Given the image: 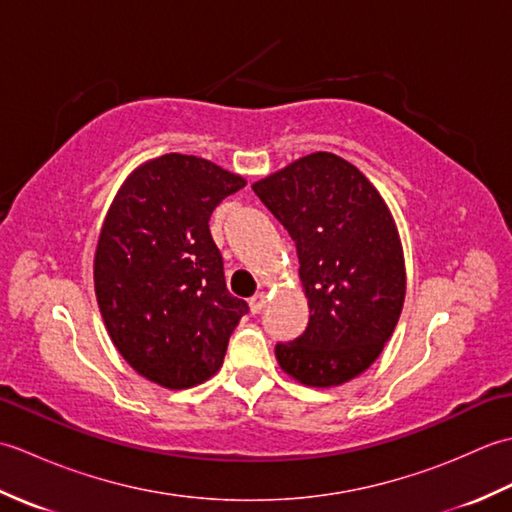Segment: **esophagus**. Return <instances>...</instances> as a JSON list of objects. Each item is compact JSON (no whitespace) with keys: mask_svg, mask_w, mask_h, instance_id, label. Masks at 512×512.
Wrapping results in <instances>:
<instances>
[{"mask_svg":"<svg viewBox=\"0 0 512 512\" xmlns=\"http://www.w3.org/2000/svg\"><path fill=\"white\" fill-rule=\"evenodd\" d=\"M248 306H250V312H253V314L262 312L264 306H266V295H264V292H259V295H255L253 299H250Z\"/></svg>","mask_w":512,"mask_h":512,"instance_id":"1","label":"esophagus"}]
</instances>
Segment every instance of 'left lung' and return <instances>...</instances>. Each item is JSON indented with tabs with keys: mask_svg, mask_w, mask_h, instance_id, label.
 Listing matches in <instances>:
<instances>
[{
	"mask_svg": "<svg viewBox=\"0 0 512 512\" xmlns=\"http://www.w3.org/2000/svg\"><path fill=\"white\" fill-rule=\"evenodd\" d=\"M253 191L295 239L310 308L306 332L277 343V363L301 385H343L380 356L405 303L394 215L374 184L330 151L290 162Z\"/></svg>",
	"mask_w": 512,
	"mask_h": 512,
	"instance_id": "8db88e82",
	"label": "left lung"
}]
</instances>
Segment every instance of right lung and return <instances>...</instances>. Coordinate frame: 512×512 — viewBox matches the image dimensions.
Here are the masks:
<instances>
[{"label":"right lung","mask_w":512,"mask_h":512,"mask_svg":"<svg viewBox=\"0 0 512 512\" xmlns=\"http://www.w3.org/2000/svg\"><path fill=\"white\" fill-rule=\"evenodd\" d=\"M246 180L211 160L165 154L138 165L107 209L94 290L107 334L140 376L167 389L209 380L248 312L226 290L209 220Z\"/></svg>","instance_id":"1"}]
</instances>
